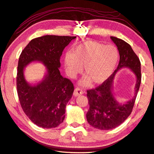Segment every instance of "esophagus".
Here are the masks:
<instances>
[{
	"instance_id": "obj_1",
	"label": "esophagus",
	"mask_w": 154,
	"mask_h": 154,
	"mask_svg": "<svg viewBox=\"0 0 154 154\" xmlns=\"http://www.w3.org/2000/svg\"><path fill=\"white\" fill-rule=\"evenodd\" d=\"M83 93H84V92H83V91L82 90V89H80L79 88H77L76 89H75V91L73 92V95H74V96L77 97V96H80V95H82Z\"/></svg>"
}]
</instances>
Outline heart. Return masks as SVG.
I'll use <instances>...</instances> for the list:
<instances>
[{
  "label": "heart",
  "instance_id": "obj_1",
  "mask_svg": "<svg viewBox=\"0 0 154 154\" xmlns=\"http://www.w3.org/2000/svg\"><path fill=\"white\" fill-rule=\"evenodd\" d=\"M119 53L115 46H105L96 41L88 40L77 45L72 53H66L65 67L69 77H75L83 66L86 77L82 81L83 85L91 82L94 85L102 84L112 74L118 63Z\"/></svg>",
  "mask_w": 154,
  "mask_h": 154
}]
</instances>
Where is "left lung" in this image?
Returning a JSON list of instances; mask_svg holds the SVG:
<instances>
[{"instance_id":"8db88e82","label":"left lung","mask_w":154,"mask_h":154,"mask_svg":"<svg viewBox=\"0 0 154 154\" xmlns=\"http://www.w3.org/2000/svg\"><path fill=\"white\" fill-rule=\"evenodd\" d=\"M112 41L119 50L120 61L118 67L110 77L96 89L88 90L89 109L86 114L88 123L100 130H110L121 125L132 112L141 84V63L128 43L111 36ZM129 68L136 77L135 96L124 104L117 101L113 93V83L119 69Z\"/></svg>"}]
</instances>
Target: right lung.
I'll return each mask as SVG.
<instances>
[{
  "instance_id": "right-lung-1",
  "label": "right lung",
  "mask_w": 154,
  "mask_h": 154,
  "mask_svg": "<svg viewBox=\"0 0 154 154\" xmlns=\"http://www.w3.org/2000/svg\"><path fill=\"white\" fill-rule=\"evenodd\" d=\"M75 36L44 35L33 39L19 57L17 89L21 108L38 127L55 128L65 118V108L73 94L72 82L60 75V58L63 50ZM33 62L45 66L41 82L31 85L24 77V67Z\"/></svg>"
}]
</instances>
